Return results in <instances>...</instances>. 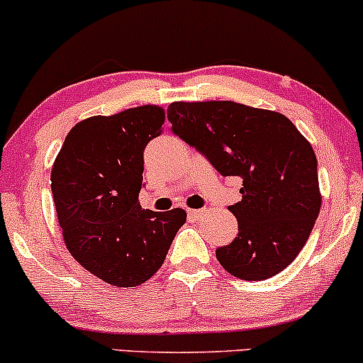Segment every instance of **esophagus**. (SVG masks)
<instances>
[{
	"label": "esophagus",
	"instance_id": "esophagus-1",
	"mask_svg": "<svg viewBox=\"0 0 363 363\" xmlns=\"http://www.w3.org/2000/svg\"><path fill=\"white\" fill-rule=\"evenodd\" d=\"M206 214H207L206 207H203V209H190V211H189V216H190V218H192V219H195V221H199V219H202Z\"/></svg>",
	"mask_w": 363,
	"mask_h": 363
}]
</instances>
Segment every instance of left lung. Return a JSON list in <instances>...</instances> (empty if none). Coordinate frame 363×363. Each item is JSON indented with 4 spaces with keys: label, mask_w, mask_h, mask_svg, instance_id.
Returning a JSON list of instances; mask_svg holds the SVG:
<instances>
[{
    "label": "left lung",
    "mask_w": 363,
    "mask_h": 363,
    "mask_svg": "<svg viewBox=\"0 0 363 363\" xmlns=\"http://www.w3.org/2000/svg\"><path fill=\"white\" fill-rule=\"evenodd\" d=\"M171 132L206 156L223 177L243 180L228 209L238 235L216 257L235 278L276 276L307 243L320 211L312 145L284 115L233 103H173Z\"/></svg>",
    "instance_id": "8db88e82"
}]
</instances>
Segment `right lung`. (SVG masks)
I'll return each instance as SVG.
<instances>
[{"label":"right lung","instance_id":"add662e5","mask_svg":"<svg viewBox=\"0 0 363 363\" xmlns=\"http://www.w3.org/2000/svg\"><path fill=\"white\" fill-rule=\"evenodd\" d=\"M164 109L138 106L92 116L70 130L51 171L67 248L94 276L132 288L154 276L186 213L142 209L145 145L161 133Z\"/></svg>","mask_w":363,"mask_h":363}]
</instances>
